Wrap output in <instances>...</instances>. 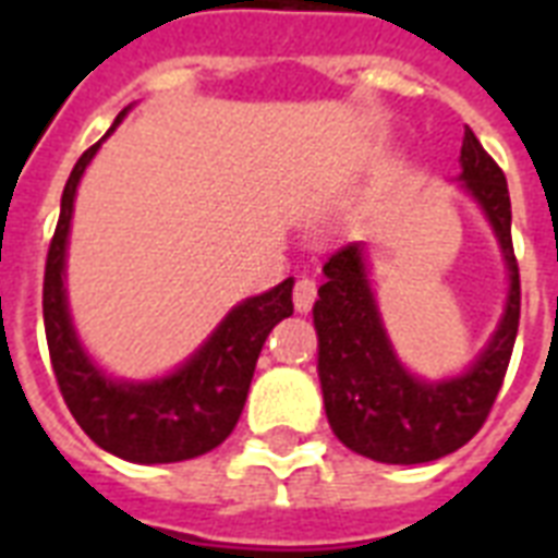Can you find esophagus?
<instances>
[{
    "mask_svg": "<svg viewBox=\"0 0 558 558\" xmlns=\"http://www.w3.org/2000/svg\"><path fill=\"white\" fill-rule=\"evenodd\" d=\"M318 298V287L313 278H298L295 289H292V301H295L298 313H310Z\"/></svg>",
    "mask_w": 558,
    "mask_h": 558,
    "instance_id": "obj_1",
    "label": "esophagus"
}]
</instances>
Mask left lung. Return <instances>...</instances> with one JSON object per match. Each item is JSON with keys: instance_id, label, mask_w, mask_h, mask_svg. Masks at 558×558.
I'll use <instances>...</instances> for the list:
<instances>
[{"instance_id": "left-lung-1", "label": "left lung", "mask_w": 558, "mask_h": 558, "mask_svg": "<svg viewBox=\"0 0 558 558\" xmlns=\"http://www.w3.org/2000/svg\"><path fill=\"white\" fill-rule=\"evenodd\" d=\"M460 168V179H466V187L484 205L510 266L507 313L472 371L440 385L402 371L381 330L359 243L341 245L324 263L327 280L318 289L313 315L327 420L348 449L379 463H428L466 446L493 411L515 348L521 278L512 252L510 191L498 161L469 126Z\"/></svg>"}]
</instances>
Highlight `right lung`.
Listing matches in <instances>:
<instances>
[{
  "label": "right lung",
  "mask_w": 558,
  "mask_h": 558,
  "mask_svg": "<svg viewBox=\"0 0 558 558\" xmlns=\"http://www.w3.org/2000/svg\"><path fill=\"white\" fill-rule=\"evenodd\" d=\"M121 118L124 112L109 126V133L121 124ZM98 147L100 142L83 153L65 182L60 219L46 257L43 318L57 388L83 432L118 458L133 463L199 458L234 432L263 344L271 327L292 315V278L231 310L208 344L168 379L144 385L107 379L74 339L63 292L65 236L72 222L74 191Z\"/></svg>",
  "instance_id": "obj_1"
}]
</instances>
